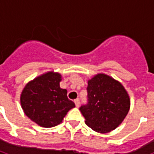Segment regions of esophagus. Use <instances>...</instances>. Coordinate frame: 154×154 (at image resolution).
Here are the masks:
<instances>
[{"label":"esophagus","mask_w":154,"mask_h":154,"mask_svg":"<svg viewBox=\"0 0 154 154\" xmlns=\"http://www.w3.org/2000/svg\"><path fill=\"white\" fill-rule=\"evenodd\" d=\"M74 103H75V105H76L77 107H79V105H80L79 99H76V100H74Z\"/></svg>","instance_id":"esophagus-1"}]
</instances>
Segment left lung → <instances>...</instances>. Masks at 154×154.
I'll return each instance as SVG.
<instances>
[{"instance_id": "1", "label": "left lung", "mask_w": 154, "mask_h": 154, "mask_svg": "<svg viewBox=\"0 0 154 154\" xmlns=\"http://www.w3.org/2000/svg\"><path fill=\"white\" fill-rule=\"evenodd\" d=\"M87 103L80 111L85 124L105 134L116 129L129 112V95L120 82L105 74H97L88 82Z\"/></svg>"}]
</instances>
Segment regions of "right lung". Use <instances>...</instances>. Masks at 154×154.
<instances>
[{
    "label": "right lung",
    "instance_id": "obj_1",
    "mask_svg": "<svg viewBox=\"0 0 154 154\" xmlns=\"http://www.w3.org/2000/svg\"><path fill=\"white\" fill-rule=\"evenodd\" d=\"M60 75L47 72L26 85L20 96L24 112L32 122L42 127L57 125L74 102L67 97V90L60 88Z\"/></svg>",
    "mask_w": 154,
    "mask_h": 154
}]
</instances>
